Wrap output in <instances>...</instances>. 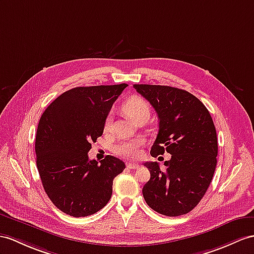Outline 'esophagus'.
I'll return each mask as SVG.
<instances>
[{
  "mask_svg": "<svg viewBox=\"0 0 254 254\" xmlns=\"http://www.w3.org/2000/svg\"><path fill=\"white\" fill-rule=\"evenodd\" d=\"M127 167L129 169H138L139 168V165L138 164H132V163H128Z\"/></svg>",
  "mask_w": 254,
  "mask_h": 254,
  "instance_id": "obj_1",
  "label": "esophagus"
}]
</instances>
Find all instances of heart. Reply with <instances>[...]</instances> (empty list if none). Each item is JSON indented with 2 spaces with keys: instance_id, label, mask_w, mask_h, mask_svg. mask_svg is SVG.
I'll return each instance as SVG.
<instances>
[{
  "instance_id": "1",
  "label": "heart",
  "mask_w": 254,
  "mask_h": 254,
  "mask_svg": "<svg viewBox=\"0 0 254 254\" xmlns=\"http://www.w3.org/2000/svg\"><path fill=\"white\" fill-rule=\"evenodd\" d=\"M122 109L129 117L137 122L142 116L150 115V104L145 99L138 96L130 97L123 103ZM112 123V116L108 115L104 120V129L108 130ZM144 145V141L140 138L131 140H122L113 146V152L121 157L135 159L139 158L142 154V147Z\"/></svg>"
}]
</instances>
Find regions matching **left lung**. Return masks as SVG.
<instances>
[{
	"instance_id": "left-lung-1",
	"label": "left lung",
	"mask_w": 254,
	"mask_h": 254,
	"mask_svg": "<svg viewBox=\"0 0 254 254\" xmlns=\"http://www.w3.org/2000/svg\"><path fill=\"white\" fill-rule=\"evenodd\" d=\"M133 88L158 115L159 130L151 155L171 154L165 170L156 162L144 164L151 174L142 190L144 200L160 214H187L206 194L215 170L218 139L212 117L187 90L145 84H135Z\"/></svg>"
}]
</instances>
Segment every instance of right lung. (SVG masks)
<instances>
[{"label":"right lung","instance_id":"add662e5","mask_svg":"<svg viewBox=\"0 0 254 254\" xmlns=\"http://www.w3.org/2000/svg\"><path fill=\"white\" fill-rule=\"evenodd\" d=\"M127 84L75 87L60 95L42 114L35 138L36 166L49 199L74 218L98 212L112 196L114 178L125 169L108 155L88 158L104 120Z\"/></svg>","mask_w":254,"mask_h":254}]
</instances>
